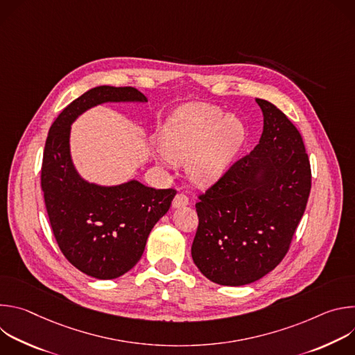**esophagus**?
<instances>
[{
    "label": "esophagus",
    "instance_id": "1",
    "mask_svg": "<svg viewBox=\"0 0 355 355\" xmlns=\"http://www.w3.org/2000/svg\"><path fill=\"white\" fill-rule=\"evenodd\" d=\"M189 204V199L187 195L184 193H177L175 198L173 199V208H181V207H187Z\"/></svg>",
    "mask_w": 355,
    "mask_h": 355
}]
</instances>
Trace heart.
<instances>
[{"label":"heart","mask_w":355,"mask_h":355,"mask_svg":"<svg viewBox=\"0 0 355 355\" xmlns=\"http://www.w3.org/2000/svg\"><path fill=\"white\" fill-rule=\"evenodd\" d=\"M245 137L240 119L212 105L189 104L180 108L160 132L163 164L188 163L189 180L199 187L214 184L227 168Z\"/></svg>","instance_id":"1"}]
</instances>
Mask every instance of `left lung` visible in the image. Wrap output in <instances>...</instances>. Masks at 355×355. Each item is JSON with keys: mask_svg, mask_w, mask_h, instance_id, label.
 I'll use <instances>...</instances> for the list:
<instances>
[{"mask_svg": "<svg viewBox=\"0 0 355 355\" xmlns=\"http://www.w3.org/2000/svg\"><path fill=\"white\" fill-rule=\"evenodd\" d=\"M264 116L259 144L196 202L195 266L219 285L251 284L289 250L312 187L299 130L274 104L257 98Z\"/></svg>", "mask_w": 355, "mask_h": 355, "instance_id": "obj_1", "label": "left lung"}]
</instances>
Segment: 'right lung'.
Here are the masks:
<instances>
[{
	"mask_svg": "<svg viewBox=\"0 0 355 355\" xmlns=\"http://www.w3.org/2000/svg\"><path fill=\"white\" fill-rule=\"evenodd\" d=\"M104 103H147V98L133 87L99 85L74 99L49 129L40 185L64 257L92 278L114 279L137 264L151 229L167 214L177 191L136 180L103 187L80 177L70 155L71 123Z\"/></svg>",
	"mask_w": 355,
	"mask_h": 355,
	"instance_id": "obj_1",
	"label": "right lung"
}]
</instances>
